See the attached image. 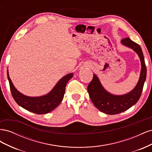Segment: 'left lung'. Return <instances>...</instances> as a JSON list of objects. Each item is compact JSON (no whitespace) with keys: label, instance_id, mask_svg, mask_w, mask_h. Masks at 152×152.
<instances>
[{"label":"left lung","instance_id":"obj_1","mask_svg":"<svg viewBox=\"0 0 152 152\" xmlns=\"http://www.w3.org/2000/svg\"><path fill=\"white\" fill-rule=\"evenodd\" d=\"M121 43L132 49L140 57L141 68L138 82L129 93L122 95H115L106 90L99 81L98 76L94 74L93 80L87 87L90 98L93 104L99 111L108 115L120 113L130 108L139 100L146 77V68L145 58L140 45L129 38L123 39Z\"/></svg>","mask_w":152,"mask_h":152}]
</instances>
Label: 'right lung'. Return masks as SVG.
Returning <instances> with one entry per match:
<instances>
[{
	"label": "right lung",
	"instance_id": "right-lung-1",
	"mask_svg": "<svg viewBox=\"0 0 152 152\" xmlns=\"http://www.w3.org/2000/svg\"><path fill=\"white\" fill-rule=\"evenodd\" d=\"M73 75V73H70L62 77L47 94L31 97L23 94L16 89L9 75L7 70V79L14 99L22 108L37 114H45L50 112L60 104L65 94L67 82L72 79Z\"/></svg>",
	"mask_w": 152,
	"mask_h": 152
}]
</instances>
